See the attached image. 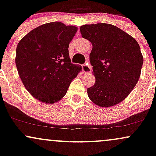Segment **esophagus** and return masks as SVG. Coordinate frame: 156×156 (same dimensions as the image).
<instances>
[{
    "label": "esophagus",
    "instance_id": "esophagus-1",
    "mask_svg": "<svg viewBox=\"0 0 156 156\" xmlns=\"http://www.w3.org/2000/svg\"><path fill=\"white\" fill-rule=\"evenodd\" d=\"M82 69L84 73H90L92 72V67L89 64H86L82 66Z\"/></svg>",
    "mask_w": 156,
    "mask_h": 156
}]
</instances>
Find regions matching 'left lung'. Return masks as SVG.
Listing matches in <instances>:
<instances>
[{"mask_svg": "<svg viewBox=\"0 0 156 156\" xmlns=\"http://www.w3.org/2000/svg\"><path fill=\"white\" fill-rule=\"evenodd\" d=\"M82 37L92 44L89 61L95 83L87 89L94 104L108 108L127 98L136 85L143 58L140 47L133 37L108 23L83 25Z\"/></svg>", "mask_w": 156, "mask_h": 156, "instance_id": "obj_1", "label": "left lung"}]
</instances>
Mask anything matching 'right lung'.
Masks as SVG:
<instances>
[{
  "label": "right lung",
  "mask_w": 156,
  "mask_h": 156,
  "mask_svg": "<svg viewBox=\"0 0 156 156\" xmlns=\"http://www.w3.org/2000/svg\"><path fill=\"white\" fill-rule=\"evenodd\" d=\"M78 31L61 22L45 23L21 39L15 64L25 88L35 99L54 104L64 98L69 84L82 70L71 63L69 42Z\"/></svg>",
  "instance_id": "obj_1"
}]
</instances>
